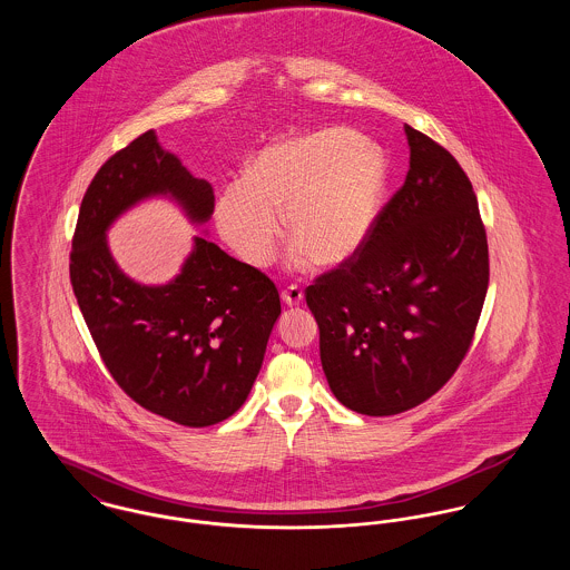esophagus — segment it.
Returning <instances> with one entry per match:
<instances>
[{"instance_id":"34e87169","label":"esophagus","mask_w":570,"mask_h":570,"mask_svg":"<svg viewBox=\"0 0 570 570\" xmlns=\"http://www.w3.org/2000/svg\"><path fill=\"white\" fill-rule=\"evenodd\" d=\"M281 298H283V303H285V305H289V307H298V305L303 303L305 294H303V289H301L298 285H289L287 289H283Z\"/></svg>"}]
</instances>
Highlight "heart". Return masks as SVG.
<instances>
[{"mask_svg": "<svg viewBox=\"0 0 570 570\" xmlns=\"http://www.w3.org/2000/svg\"><path fill=\"white\" fill-rule=\"evenodd\" d=\"M386 188L384 156L346 127L265 147L219 197L217 226L245 263H269L283 213L285 242L318 267L348 261L375 228Z\"/></svg>", "mask_w": 570, "mask_h": 570, "instance_id": "heart-1", "label": "heart"}]
</instances>
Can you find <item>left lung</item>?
I'll use <instances>...</instances> for the list:
<instances>
[{"label":"left lung","mask_w":570,"mask_h":570,"mask_svg":"<svg viewBox=\"0 0 570 570\" xmlns=\"http://www.w3.org/2000/svg\"><path fill=\"white\" fill-rule=\"evenodd\" d=\"M410 168L348 261L305 289L342 406L389 416L441 391L468 355L489 285L488 233L454 156L406 125Z\"/></svg>","instance_id":"8db88e82"}]
</instances>
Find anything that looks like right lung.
Listing matches in <instances>:
<instances>
[{
    "instance_id": "right-lung-1",
    "label": "right lung",
    "mask_w": 570,
    "mask_h": 570,
    "mask_svg": "<svg viewBox=\"0 0 570 570\" xmlns=\"http://www.w3.org/2000/svg\"><path fill=\"white\" fill-rule=\"evenodd\" d=\"M154 195H170L195 224L208 222L215 208L213 186L193 177L147 131L102 164L87 186L70 281L116 384L154 414L206 428L244 406L281 298L261 269L204 237H195L168 285L149 287L125 276L105 233L118 215Z\"/></svg>"
}]
</instances>
